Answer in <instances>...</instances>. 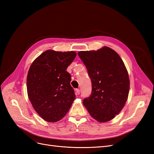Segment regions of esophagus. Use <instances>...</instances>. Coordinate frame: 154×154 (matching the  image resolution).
I'll return each mask as SVG.
<instances>
[{
	"label": "esophagus",
	"mask_w": 154,
	"mask_h": 154,
	"mask_svg": "<svg viewBox=\"0 0 154 154\" xmlns=\"http://www.w3.org/2000/svg\"><path fill=\"white\" fill-rule=\"evenodd\" d=\"M80 89H78V88H77V89H76V95L80 94Z\"/></svg>",
	"instance_id": "obj_1"
}]
</instances>
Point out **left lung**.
<instances>
[{
	"mask_svg": "<svg viewBox=\"0 0 154 154\" xmlns=\"http://www.w3.org/2000/svg\"><path fill=\"white\" fill-rule=\"evenodd\" d=\"M87 67L92 92L83 104L92 117L104 123L115 118L127 100L130 80L119 54L108 47L78 53Z\"/></svg>",
	"mask_w": 154,
	"mask_h": 154,
	"instance_id": "1",
	"label": "left lung"
}]
</instances>
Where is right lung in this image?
Here are the masks:
<instances>
[{
  "instance_id": "1",
  "label": "right lung",
  "mask_w": 154,
  "mask_h": 154,
  "mask_svg": "<svg viewBox=\"0 0 154 154\" xmlns=\"http://www.w3.org/2000/svg\"><path fill=\"white\" fill-rule=\"evenodd\" d=\"M74 51L48 50L32 63L27 76V91L35 110L48 122L66 115L75 99L67 69L75 58Z\"/></svg>"
}]
</instances>
